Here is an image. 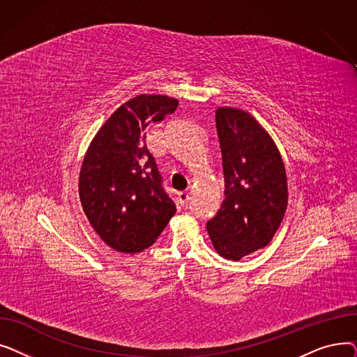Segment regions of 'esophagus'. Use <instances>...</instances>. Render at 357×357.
Listing matches in <instances>:
<instances>
[{
	"label": "esophagus",
	"instance_id": "34e87169",
	"mask_svg": "<svg viewBox=\"0 0 357 357\" xmlns=\"http://www.w3.org/2000/svg\"><path fill=\"white\" fill-rule=\"evenodd\" d=\"M178 201H179L181 205H185L186 202L190 201V192H186V191L178 192Z\"/></svg>",
	"mask_w": 357,
	"mask_h": 357
}]
</instances>
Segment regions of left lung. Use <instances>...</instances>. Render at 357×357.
<instances>
[{
	"label": "left lung",
	"mask_w": 357,
	"mask_h": 357,
	"mask_svg": "<svg viewBox=\"0 0 357 357\" xmlns=\"http://www.w3.org/2000/svg\"><path fill=\"white\" fill-rule=\"evenodd\" d=\"M215 124L226 198L207 230L220 256L240 260L268 246L282 222L287 172L273 140L249 112L221 107Z\"/></svg>",
	"instance_id": "obj_1"
}]
</instances>
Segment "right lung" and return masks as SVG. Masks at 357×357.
<instances>
[{
  "label": "right lung",
  "instance_id": "1",
  "mask_svg": "<svg viewBox=\"0 0 357 357\" xmlns=\"http://www.w3.org/2000/svg\"><path fill=\"white\" fill-rule=\"evenodd\" d=\"M176 107L178 100L166 96H139L112 112L88 147L79 176L82 208L117 252L152 246L176 213L144 133Z\"/></svg>",
  "mask_w": 357,
  "mask_h": 357
}]
</instances>
